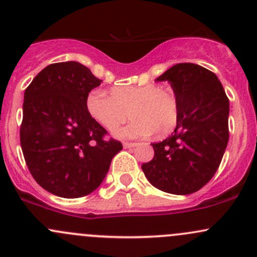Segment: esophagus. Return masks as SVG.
Here are the masks:
<instances>
[{"label":"esophagus","mask_w":257,"mask_h":257,"mask_svg":"<svg viewBox=\"0 0 257 257\" xmlns=\"http://www.w3.org/2000/svg\"><path fill=\"white\" fill-rule=\"evenodd\" d=\"M136 146L137 144H135V142H125V144H123V147L125 148H134Z\"/></svg>","instance_id":"1"}]
</instances>
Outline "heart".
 Wrapping results in <instances>:
<instances>
[{
	"instance_id": "b5f03b06",
	"label": "heart",
	"mask_w": 257,
	"mask_h": 257,
	"mask_svg": "<svg viewBox=\"0 0 257 257\" xmlns=\"http://www.w3.org/2000/svg\"><path fill=\"white\" fill-rule=\"evenodd\" d=\"M89 115L102 127L112 131L127 120H134L117 135L126 139L150 136L153 132L167 135L178 121V101L174 92L155 84L141 86H115L109 95L92 90L86 96Z\"/></svg>"
}]
</instances>
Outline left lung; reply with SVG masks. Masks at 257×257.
<instances>
[{"instance_id":"obj_1","label":"left lung","mask_w":257,"mask_h":257,"mask_svg":"<svg viewBox=\"0 0 257 257\" xmlns=\"http://www.w3.org/2000/svg\"><path fill=\"white\" fill-rule=\"evenodd\" d=\"M156 80L168 81L178 101V121L171 136L152 144L155 157L142 165L153 187L186 195L213 178L229 141V99L213 71L179 63Z\"/></svg>"}]
</instances>
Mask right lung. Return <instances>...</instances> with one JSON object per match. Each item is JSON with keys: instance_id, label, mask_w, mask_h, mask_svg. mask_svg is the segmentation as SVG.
Returning <instances> with one entry per match:
<instances>
[{"instance_id": "right-lung-1", "label": "right lung", "mask_w": 257, "mask_h": 257, "mask_svg": "<svg viewBox=\"0 0 257 257\" xmlns=\"http://www.w3.org/2000/svg\"><path fill=\"white\" fill-rule=\"evenodd\" d=\"M101 80L78 62L54 63L25 91L21 147L37 183L62 198L94 192L109 172L121 142L86 110V96Z\"/></svg>"}]
</instances>
